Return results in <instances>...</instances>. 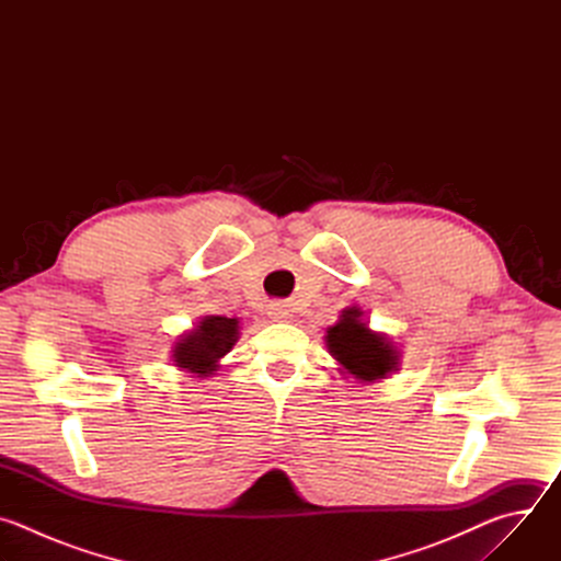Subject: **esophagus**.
<instances>
[{"instance_id": "obj_1", "label": "esophagus", "mask_w": 561, "mask_h": 561, "mask_svg": "<svg viewBox=\"0 0 561 561\" xmlns=\"http://www.w3.org/2000/svg\"><path fill=\"white\" fill-rule=\"evenodd\" d=\"M268 317L273 319V322H284V319H288V308L279 301H273V304H268Z\"/></svg>"}]
</instances>
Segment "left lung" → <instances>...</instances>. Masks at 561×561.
<instances>
[{
  "instance_id": "8db88e82",
  "label": "left lung",
  "mask_w": 561,
  "mask_h": 561,
  "mask_svg": "<svg viewBox=\"0 0 561 561\" xmlns=\"http://www.w3.org/2000/svg\"><path fill=\"white\" fill-rule=\"evenodd\" d=\"M324 342L337 370L362 386L386 379L402 364V351L386 333L373 331L357 306L342 310L337 322L327 329Z\"/></svg>"
}]
</instances>
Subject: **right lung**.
<instances>
[{
  "label": "right lung",
  "mask_w": 561,
  "mask_h": 561,
  "mask_svg": "<svg viewBox=\"0 0 561 561\" xmlns=\"http://www.w3.org/2000/svg\"><path fill=\"white\" fill-rule=\"evenodd\" d=\"M239 319L224 314H206L173 342L171 357L175 366L199 379L213 377L221 368V359L239 340Z\"/></svg>",
  "instance_id": "right-lung-1"
}]
</instances>
